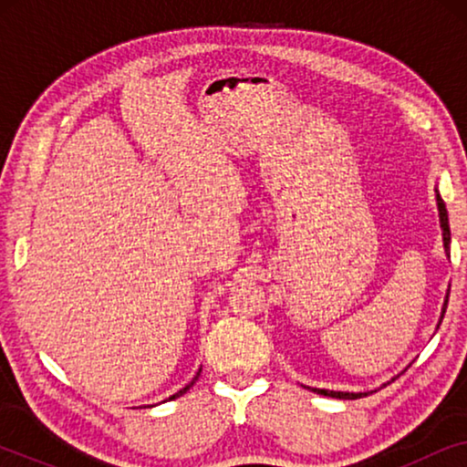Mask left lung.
Masks as SVG:
<instances>
[{
	"mask_svg": "<svg viewBox=\"0 0 467 467\" xmlns=\"http://www.w3.org/2000/svg\"><path fill=\"white\" fill-rule=\"evenodd\" d=\"M436 203H438V216H440V227H442V242H444V253H446V257H449V251H451V227H449V213H446V206H444V200L442 197H440V191L436 189ZM446 306H449V291H446V297H444V304H442V312H440V321H438V327H440V323H442V318H444V312H446ZM436 327V329H438ZM400 376V374H398ZM398 376H393L391 380H395L398 379ZM391 380H387L385 385H380V389L382 387H387L389 382ZM306 389H310V387H306ZM312 391L315 393H318V395H325V398H336V400H359V398H368L369 393H376V389H372V391H329V389H312Z\"/></svg>",
	"mask_w": 467,
	"mask_h": 467,
	"instance_id": "1",
	"label": "left lung"
}]
</instances>
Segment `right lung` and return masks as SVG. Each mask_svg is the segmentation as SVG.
<instances>
[{
  "label": "right lung",
  "instance_id": "obj_1",
  "mask_svg": "<svg viewBox=\"0 0 467 467\" xmlns=\"http://www.w3.org/2000/svg\"><path fill=\"white\" fill-rule=\"evenodd\" d=\"M200 372H202V368H200ZM200 372H197V374L193 376V380H191V382H189V385H184V387L181 389V391H178V393H174V395H171V398H170V400H176V398H181V395H184V393H187V391H189V389L195 385V380H197V379H200ZM165 401H168V400H165Z\"/></svg>",
  "mask_w": 467,
  "mask_h": 467
}]
</instances>
